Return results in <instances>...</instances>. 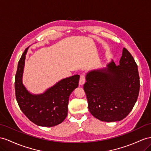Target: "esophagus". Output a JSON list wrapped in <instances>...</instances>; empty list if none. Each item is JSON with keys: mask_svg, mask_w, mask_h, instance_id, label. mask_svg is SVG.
Returning <instances> with one entry per match:
<instances>
[{"mask_svg": "<svg viewBox=\"0 0 151 151\" xmlns=\"http://www.w3.org/2000/svg\"><path fill=\"white\" fill-rule=\"evenodd\" d=\"M86 82V78L83 75H82L80 76V78L79 80V85L80 86H82Z\"/></svg>", "mask_w": 151, "mask_h": 151, "instance_id": "obj_1", "label": "esophagus"}]
</instances>
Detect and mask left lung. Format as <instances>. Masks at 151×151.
<instances>
[{"label":"left lung","instance_id":"obj_1","mask_svg":"<svg viewBox=\"0 0 151 151\" xmlns=\"http://www.w3.org/2000/svg\"><path fill=\"white\" fill-rule=\"evenodd\" d=\"M83 86L91 114L101 121L124 119L132 110L140 90L138 66L126 48L119 64L111 60L106 68L88 71Z\"/></svg>","mask_w":151,"mask_h":151}]
</instances>
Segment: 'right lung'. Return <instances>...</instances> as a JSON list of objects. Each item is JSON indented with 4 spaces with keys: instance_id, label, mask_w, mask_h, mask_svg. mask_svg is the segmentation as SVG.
I'll use <instances>...</instances> for the list:
<instances>
[{
    "instance_id": "add662e5",
    "label": "right lung",
    "mask_w": 151,
    "mask_h": 151,
    "mask_svg": "<svg viewBox=\"0 0 151 151\" xmlns=\"http://www.w3.org/2000/svg\"><path fill=\"white\" fill-rule=\"evenodd\" d=\"M25 49L18 64L15 76V94L22 112L35 124L52 127L59 124L67 117L69 96L78 86L80 76L75 75L62 79L40 94H32L23 83Z\"/></svg>"
}]
</instances>
